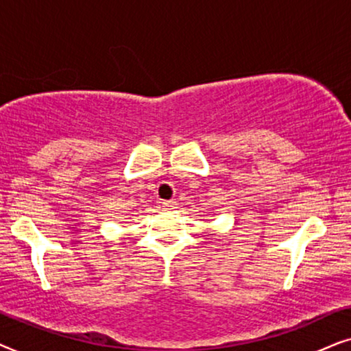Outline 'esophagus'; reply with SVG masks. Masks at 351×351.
<instances>
[{
	"mask_svg": "<svg viewBox=\"0 0 351 351\" xmlns=\"http://www.w3.org/2000/svg\"><path fill=\"white\" fill-rule=\"evenodd\" d=\"M162 205L165 208H176V205L178 204H176V200H163Z\"/></svg>",
	"mask_w": 351,
	"mask_h": 351,
	"instance_id": "34e87169",
	"label": "esophagus"
}]
</instances>
